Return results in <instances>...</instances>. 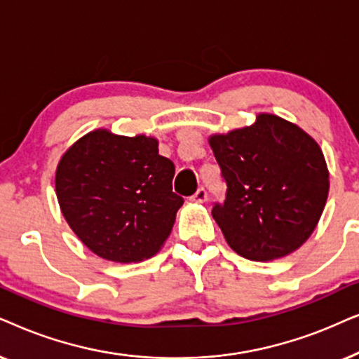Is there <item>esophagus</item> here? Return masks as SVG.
<instances>
[{"mask_svg":"<svg viewBox=\"0 0 359 359\" xmlns=\"http://www.w3.org/2000/svg\"><path fill=\"white\" fill-rule=\"evenodd\" d=\"M207 198H208V192H207V189H205V187H200L197 192H195L192 197H190L192 202H198V203H203Z\"/></svg>","mask_w":359,"mask_h":359,"instance_id":"1","label":"esophagus"}]
</instances>
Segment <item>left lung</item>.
<instances>
[{
  "label": "left lung",
  "instance_id": "obj_1",
  "mask_svg": "<svg viewBox=\"0 0 359 359\" xmlns=\"http://www.w3.org/2000/svg\"><path fill=\"white\" fill-rule=\"evenodd\" d=\"M226 184L212 215L224 240L251 261H271L302 246L328 195L322 149L299 126L259 114L250 128L210 137Z\"/></svg>",
  "mask_w": 359,
  "mask_h": 359
}]
</instances>
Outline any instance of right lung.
<instances>
[{"label":"right lung","instance_id":"right-lung-1","mask_svg":"<svg viewBox=\"0 0 359 359\" xmlns=\"http://www.w3.org/2000/svg\"><path fill=\"white\" fill-rule=\"evenodd\" d=\"M174 162L154 137L100 130L75 142L59 162L55 190L76 236L108 261L154 256L170 235L184 198L172 192Z\"/></svg>","mask_w":359,"mask_h":359}]
</instances>
